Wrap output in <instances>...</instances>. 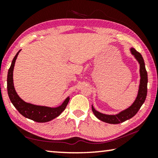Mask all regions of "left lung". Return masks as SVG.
<instances>
[{
	"label": "left lung",
	"mask_w": 158,
	"mask_h": 158,
	"mask_svg": "<svg viewBox=\"0 0 158 158\" xmlns=\"http://www.w3.org/2000/svg\"><path fill=\"white\" fill-rule=\"evenodd\" d=\"M131 52L139 62L140 65V84L137 98L130 107H129L124 111L120 112L119 114H116V115H106V114H101L95 110L94 106H92V111L94 112V115L102 122L113 124H120V123L124 122L125 121L132 118L137 113L141 108L142 105L144 103V101H145L147 93H148V73H147L145 69V64H144L143 57H142L141 54L138 52L135 48H131Z\"/></svg>",
	"instance_id": "8db88e82"
}]
</instances>
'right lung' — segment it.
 <instances>
[{"label": "right lung", "instance_id": "obj_1", "mask_svg": "<svg viewBox=\"0 0 158 158\" xmlns=\"http://www.w3.org/2000/svg\"><path fill=\"white\" fill-rule=\"evenodd\" d=\"M19 50L13 60L11 65H10L7 77V90L9 98L13 105L18 110L21 115L26 118H29L36 122H47L52 120L53 118L57 117L62 111L65 109L70 100L68 97L61 106L57 108H50L42 106H36L31 103H28L23 101L18 96L15 90L14 86V80H13V72H14V64L18 56Z\"/></svg>", "mask_w": 158, "mask_h": 158}]
</instances>
